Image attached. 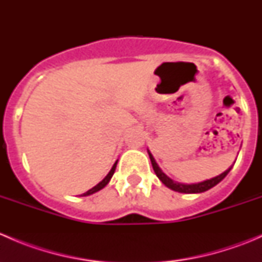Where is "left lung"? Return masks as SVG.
Instances as JSON below:
<instances>
[{"mask_svg":"<svg viewBox=\"0 0 262 262\" xmlns=\"http://www.w3.org/2000/svg\"><path fill=\"white\" fill-rule=\"evenodd\" d=\"M148 155H149L150 163H152L153 170H155L157 178L162 181V184L165 185V186H167L168 189L173 190V191L184 192V194H199V192H204V191H207V190L212 189L213 186H215L216 184H219V182L223 180L227 175H228V172L232 170V167H233V165H234L233 163V165H232L228 170H226L224 172H222L221 175L215 176V178L209 179V180L196 182V184H181V182L173 181L172 179L168 178L166 173H163V171L161 170L160 166L157 165V162H156V160L153 158L152 153H150L149 150H148ZM234 162H236V161H234Z\"/></svg>","mask_w":262,"mask_h":262,"instance_id":"8db88e82","label":"left lung"}]
</instances>
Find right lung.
I'll use <instances>...</instances> for the list:
<instances>
[{"mask_svg":"<svg viewBox=\"0 0 262 262\" xmlns=\"http://www.w3.org/2000/svg\"><path fill=\"white\" fill-rule=\"evenodd\" d=\"M116 163H118V161H116V162L114 163V166H113V167H112V170L109 171V173H107V175L105 176V179H104V180H102L101 182H99V184H97L96 186H94V187H92V189H90L89 191H86V192H84V194H82V196H89V195H92V194H95V192L100 191V190H101V189H104V187L106 186L107 184H109V181L112 180L113 175H114V172H115V168H116Z\"/></svg>","mask_w":262,"mask_h":262,"instance_id":"right-lung-1","label":"right lung"}]
</instances>
